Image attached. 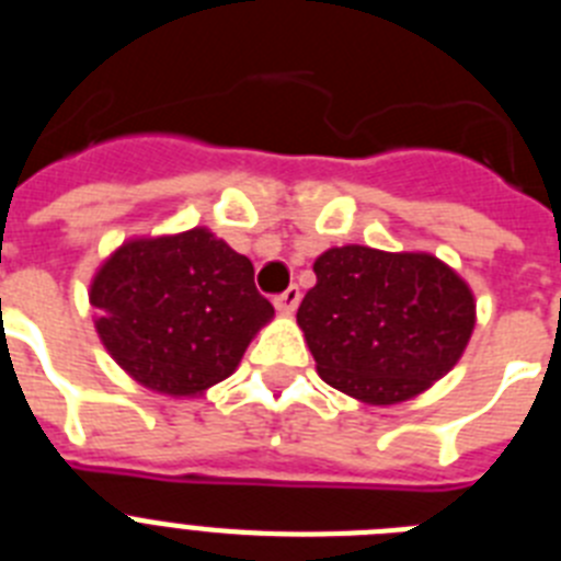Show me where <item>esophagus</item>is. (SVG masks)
Returning <instances> with one entry per match:
<instances>
[{
	"instance_id": "1",
	"label": "esophagus",
	"mask_w": 561,
	"mask_h": 561,
	"mask_svg": "<svg viewBox=\"0 0 561 561\" xmlns=\"http://www.w3.org/2000/svg\"><path fill=\"white\" fill-rule=\"evenodd\" d=\"M297 304H300V289H297V286H289L286 291L275 295V306L280 311H295Z\"/></svg>"
}]
</instances>
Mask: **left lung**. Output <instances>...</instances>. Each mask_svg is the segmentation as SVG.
<instances>
[{"label": "left lung", "mask_w": 561, "mask_h": 561, "mask_svg": "<svg viewBox=\"0 0 561 561\" xmlns=\"http://www.w3.org/2000/svg\"><path fill=\"white\" fill-rule=\"evenodd\" d=\"M314 275L297 323L317 374L354 399H413L453 368L472 336V291L433 255L336 247L317 257Z\"/></svg>", "instance_id": "1"}]
</instances>
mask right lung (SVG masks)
I'll return each mask as SVG.
<instances>
[{
  "label": "right lung",
  "mask_w": 561,
  "mask_h": 561,
  "mask_svg": "<svg viewBox=\"0 0 561 561\" xmlns=\"http://www.w3.org/2000/svg\"><path fill=\"white\" fill-rule=\"evenodd\" d=\"M89 300L114 362L151 390L196 396L227 379L275 314L247 255L207 230L128 241Z\"/></svg>",
  "instance_id": "obj_1"
}]
</instances>
